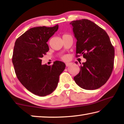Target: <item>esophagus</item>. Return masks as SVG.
Segmentation results:
<instances>
[{"label":"esophagus","instance_id":"1","mask_svg":"<svg viewBox=\"0 0 124 124\" xmlns=\"http://www.w3.org/2000/svg\"><path fill=\"white\" fill-rule=\"evenodd\" d=\"M71 64H72V63H71V62H67V63H66V66L67 67L70 66Z\"/></svg>","mask_w":124,"mask_h":124}]
</instances>
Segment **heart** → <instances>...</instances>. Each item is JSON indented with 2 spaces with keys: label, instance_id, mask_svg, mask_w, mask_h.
Instances as JSON below:
<instances>
[{
  "label": "heart",
  "instance_id": "obj_1",
  "mask_svg": "<svg viewBox=\"0 0 124 124\" xmlns=\"http://www.w3.org/2000/svg\"><path fill=\"white\" fill-rule=\"evenodd\" d=\"M63 59H68V56H64V57H63Z\"/></svg>",
  "mask_w": 124,
  "mask_h": 124
}]
</instances>
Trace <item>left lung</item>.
Masks as SVG:
<instances>
[{
    "mask_svg": "<svg viewBox=\"0 0 124 124\" xmlns=\"http://www.w3.org/2000/svg\"><path fill=\"white\" fill-rule=\"evenodd\" d=\"M70 24L77 40L76 54H82L86 60L80 63L79 72L73 78L84 89H97L107 82L112 74L114 47L107 32L93 22L82 19L71 22Z\"/></svg>",
    "mask_w": 124,
    "mask_h": 124,
    "instance_id": "left-lung-1",
    "label": "left lung"
}]
</instances>
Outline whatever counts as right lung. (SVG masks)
<instances>
[{
    "label": "right lung",
    "mask_w": 124,
    "mask_h": 124,
    "mask_svg": "<svg viewBox=\"0 0 124 124\" xmlns=\"http://www.w3.org/2000/svg\"><path fill=\"white\" fill-rule=\"evenodd\" d=\"M58 27L57 24L31 28L15 43L12 61L17 78L27 90L39 96H45L55 90L59 76L66 66L60 61L54 62L52 66L41 63V58L49 51L47 41Z\"/></svg>",
    "instance_id": "obj_1"
}]
</instances>
